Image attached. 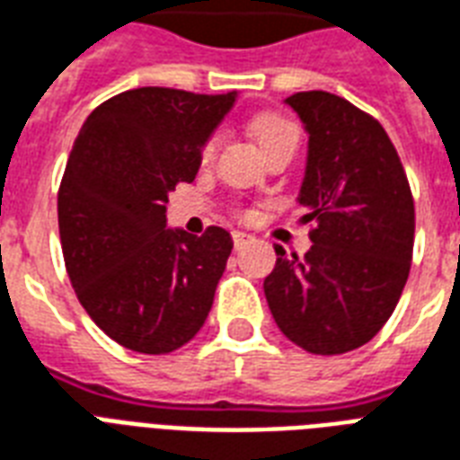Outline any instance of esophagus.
I'll return each mask as SVG.
<instances>
[{"instance_id":"1","label":"esophagus","mask_w":460,"mask_h":460,"mask_svg":"<svg viewBox=\"0 0 460 460\" xmlns=\"http://www.w3.org/2000/svg\"><path fill=\"white\" fill-rule=\"evenodd\" d=\"M248 241H251L248 234H243V231H234V245H236V251H241Z\"/></svg>"}]
</instances>
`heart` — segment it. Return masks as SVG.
Instances as JSON below:
<instances>
[{
  "label": "heart",
  "instance_id": "heart-1",
  "mask_svg": "<svg viewBox=\"0 0 460 460\" xmlns=\"http://www.w3.org/2000/svg\"><path fill=\"white\" fill-rule=\"evenodd\" d=\"M253 137L255 142L261 145L262 152H268L270 146L282 145V142H296L299 139V129L292 120H287L285 115H262L253 122ZM217 149V139H209L205 146L202 156L212 159Z\"/></svg>",
  "mask_w": 460,
  "mask_h": 460
}]
</instances>
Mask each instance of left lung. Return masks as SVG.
<instances>
[{"instance_id": "1", "label": "left lung", "mask_w": 460, "mask_h": 460, "mask_svg": "<svg viewBox=\"0 0 460 460\" xmlns=\"http://www.w3.org/2000/svg\"><path fill=\"white\" fill-rule=\"evenodd\" d=\"M308 137L299 202L314 224L304 258L275 245L265 299L275 323L311 355L362 347L408 282L415 205L395 146L374 118L328 91L285 98Z\"/></svg>"}]
</instances>
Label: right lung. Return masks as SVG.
<instances>
[{"label": "right lung", "instance_id": "add662e5", "mask_svg": "<svg viewBox=\"0 0 460 460\" xmlns=\"http://www.w3.org/2000/svg\"><path fill=\"white\" fill-rule=\"evenodd\" d=\"M238 93L145 86L86 118L66 159L58 219L66 275L101 331L142 355L198 335L229 261L231 234L171 229L168 192L190 183Z\"/></svg>", "mask_w": 460, "mask_h": 460}]
</instances>
